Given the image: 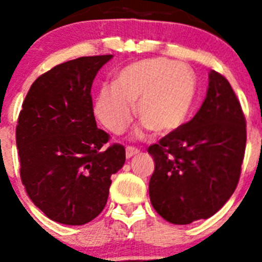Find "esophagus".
<instances>
[{"instance_id": "34e87169", "label": "esophagus", "mask_w": 262, "mask_h": 262, "mask_svg": "<svg viewBox=\"0 0 262 262\" xmlns=\"http://www.w3.org/2000/svg\"><path fill=\"white\" fill-rule=\"evenodd\" d=\"M139 152H140V151H139L138 148H135V147H127L126 148V157H127V159H131V157H133V156L138 155Z\"/></svg>"}]
</instances>
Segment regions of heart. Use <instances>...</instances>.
<instances>
[{"instance_id": "heart-1", "label": "heart", "mask_w": 262, "mask_h": 262, "mask_svg": "<svg viewBox=\"0 0 262 262\" xmlns=\"http://www.w3.org/2000/svg\"><path fill=\"white\" fill-rule=\"evenodd\" d=\"M195 76L184 62L144 59L124 67L115 85H103L94 99V114L113 134L133 122L134 105L144 128L169 134L182 126L193 106Z\"/></svg>"}]
</instances>
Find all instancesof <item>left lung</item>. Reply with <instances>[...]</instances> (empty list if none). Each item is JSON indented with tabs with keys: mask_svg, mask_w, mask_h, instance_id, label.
I'll return each instance as SVG.
<instances>
[{
	"mask_svg": "<svg viewBox=\"0 0 262 262\" xmlns=\"http://www.w3.org/2000/svg\"><path fill=\"white\" fill-rule=\"evenodd\" d=\"M245 127L230 82L211 71L206 98L193 119L148 148L155 160L149 198L160 216L190 224L223 207L242 173Z\"/></svg>",
	"mask_w": 262,
	"mask_h": 262,
	"instance_id": "obj_1",
	"label": "left lung"
}]
</instances>
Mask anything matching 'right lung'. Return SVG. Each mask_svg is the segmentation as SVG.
<instances>
[{
  "mask_svg": "<svg viewBox=\"0 0 262 262\" xmlns=\"http://www.w3.org/2000/svg\"><path fill=\"white\" fill-rule=\"evenodd\" d=\"M113 57L84 56L53 67L30 88L15 138L27 195L51 221L81 226L107 202L111 176L126 161L120 144L97 127L92 85Z\"/></svg>",
  "mask_w": 262,
  "mask_h": 262,
  "instance_id": "1",
  "label": "right lung"
}]
</instances>
